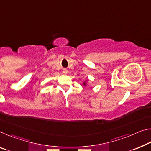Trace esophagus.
<instances>
[{
    "mask_svg": "<svg viewBox=\"0 0 151 151\" xmlns=\"http://www.w3.org/2000/svg\"><path fill=\"white\" fill-rule=\"evenodd\" d=\"M67 73H68V70H67V69H66V68L63 69V73H64V74H66Z\"/></svg>",
    "mask_w": 151,
    "mask_h": 151,
    "instance_id": "34e87169",
    "label": "esophagus"
}]
</instances>
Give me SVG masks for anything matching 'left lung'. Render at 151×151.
<instances>
[{
    "instance_id": "obj_1",
    "label": "left lung",
    "mask_w": 151,
    "mask_h": 151,
    "mask_svg": "<svg viewBox=\"0 0 151 151\" xmlns=\"http://www.w3.org/2000/svg\"><path fill=\"white\" fill-rule=\"evenodd\" d=\"M84 85H85V83H84Z\"/></svg>"
}]
</instances>
